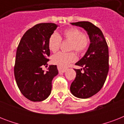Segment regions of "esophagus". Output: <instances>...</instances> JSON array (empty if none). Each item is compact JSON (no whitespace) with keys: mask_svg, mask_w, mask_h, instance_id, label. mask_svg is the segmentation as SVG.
Here are the masks:
<instances>
[{"mask_svg":"<svg viewBox=\"0 0 124 124\" xmlns=\"http://www.w3.org/2000/svg\"><path fill=\"white\" fill-rule=\"evenodd\" d=\"M57 68H58V72H59V73H64V72L66 71V68H61V67H60V66H58Z\"/></svg>","mask_w":124,"mask_h":124,"instance_id":"obj_1","label":"esophagus"}]
</instances>
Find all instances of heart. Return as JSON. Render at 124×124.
Here are the masks:
<instances>
[{
	"label": "heart",
	"instance_id": "obj_1",
	"mask_svg": "<svg viewBox=\"0 0 124 124\" xmlns=\"http://www.w3.org/2000/svg\"><path fill=\"white\" fill-rule=\"evenodd\" d=\"M62 38L70 41V50H75L78 53L85 52L90 43L89 37L86 33H82L81 30L77 28H70L64 30L61 37L56 33H53L49 37L48 47L51 51L55 53L59 49L62 42ZM76 60L77 55L75 52L68 53L60 52L52 57L53 64L61 68H65Z\"/></svg>",
	"mask_w": 124,
	"mask_h": 124
}]
</instances>
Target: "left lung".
Instances as JSON below:
<instances>
[{
	"instance_id": "left-lung-1",
	"label": "left lung",
	"mask_w": 124,
	"mask_h": 124,
	"mask_svg": "<svg viewBox=\"0 0 124 124\" xmlns=\"http://www.w3.org/2000/svg\"><path fill=\"white\" fill-rule=\"evenodd\" d=\"M72 25L84 28L88 34L90 45L84 56L75 64L82 67L76 70V77L70 91L79 98H87L96 94L106 82L109 71V50L102 31L87 21L73 22ZM83 70L84 72H81Z\"/></svg>"
}]
</instances>
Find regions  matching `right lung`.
Instances as JSON below:
<instances>
[{
  "mask_svg": "<svg viewBox=\"0 0 124 124\" xmlns=\"http://www.w3.org/2000/svg\"><path fill=\"white\" fill-rule=\"evenodd\" d=\"M54 23L38 24L24 33L16 49L14 74L20 92L28 100L40 102L51 93L53 78L58 75L56 65L45 72L50 55L48 40L57 28Z\"/></svg>",
  "mask_w": 124,
  "mask_h": 124,
  "instance_id": "add662e5",
  "label": "right lung"
}]
</instances>
